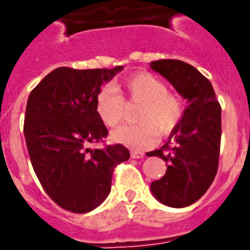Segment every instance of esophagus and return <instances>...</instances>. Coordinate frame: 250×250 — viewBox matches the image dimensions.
<instances>
[{"instance_id":"1","label":"esophagus","mask_w":250,"mask_h":250,"mask_svg":"<svg viewBox=\"0 0 250 250\" xmlns=\"http://www.w3.org/2000/svg\"><path fill=\"white\" fill-rule=\"evenodd\" d=\"M131 156L133 157V159H144L145 154H144V152H141V151L133 150V151H132V152H131Z\"/></svg>"}]
</instances>
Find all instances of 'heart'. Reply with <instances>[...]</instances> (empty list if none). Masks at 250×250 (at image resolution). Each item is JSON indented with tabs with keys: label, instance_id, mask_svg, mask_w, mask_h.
<instances>
[{
	"label": "heart",
	"instance_id": "obj_1",
	"mask_svg": "<svg viewBox=\"0 0 250 250\" xmlns=\"http://www.w3.org/2000/svg\"><path fill=\"white\" fill-rule=\"evenodd\" d=\"M118 89L127 103L140 104L135 114L137 125H122L112 133L118 144L136 150L148 147L156 140V132L161 136L170 135L183 118L180 96L169 91L167 83L152 73H133ZM121 96L110 85L103 86L96 94L95 112L106 127H115L125 118V99Z\"/></svg>",
	"mask_w": 250,
	"mask_h": 250
}]
</instances>
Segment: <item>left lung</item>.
Segmentation results:
<instances>
[{"instance_id": "left-lung-1", "label": "left lung", "mask_w": 250, "mask_h": 250, "mask_svg": "<svg viewBox=\"0 0 250 250\" xmlns=\"http://www.w3.org/2000/svg\"><path fill=\"white\" fill-rule=\"evenodd\" d=\"M150 67L175 87L188 105L167 144L148 156L167 164L161 179L151 183V192L169 207H187L198 201L217 173L221 142V106L208 80L179 60H159Z\"/></svg>"}]
</instances>
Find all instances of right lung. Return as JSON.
Segmentation results:
<instances>
[{"mask_svg": "<svg viewBox=\"0 0 250 250\" xmlns=\"http://www.w3.org/2000/svg\"><path fill=\"white\" fill-rule=\"evenodd\" d=\"M122 70L58 67L29 95L24 135L31 165L48 196L70 212L85 213L102 205L114 167L129 159L123 145L89 147L108 136L95 112L96 94Z\"/></svg>", "mask_w": 250, "mask_h": 250, "instance_id": "add662e5", "label": "right lung"}]
</instances>
